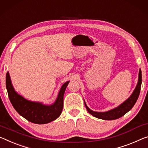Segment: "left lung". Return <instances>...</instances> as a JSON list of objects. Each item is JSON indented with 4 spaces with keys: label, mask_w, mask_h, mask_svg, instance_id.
<instances>
[{
    "label": "left lung",
    "mask_w": 148,
    "mask_h": 148,
    "mask_svg": "<svg viewBox=\"0 0 148 148\" xmlns=\"http://www.w3.org/2000/svg\"><path fill=\"white\" fill-rule=\"evenodd\" d=\"M142 71L141 69L139 70V74H138V79L137 85L136 86L134 90L131 95L123 103H121L118 107H116L114 109L109 110L108 111L105 112H97L93 111L91 110L89 108L86 103L85 101H84V104L86 107L87 110L90 113L91 115L96 117V118L103 119V120H107V121H111V120H115L120 117L123 116L125 114L128 112L129 111H130L131 109L134 107L135 105L136 102L138 99V97L140 95V88H141V84H142Z\"/></svg>",
    "instance_id": "left-lung-1"
}]
</instances>
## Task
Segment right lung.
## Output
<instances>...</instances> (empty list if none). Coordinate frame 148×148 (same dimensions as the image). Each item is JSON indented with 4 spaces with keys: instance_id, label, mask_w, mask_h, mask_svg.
<instances>
[{
    "instance_id": "right-lung-1",
    "label": "right lung",
    "mask_w": 148,
    "mask_h": 148,
    "mask_svg": "<svg viewBox=\"0 0 148 148\" xmlns=\"http://www.w3.org/2000/svg\"><path fill=\"white\" fill-rule=\"evenodd\" d=\"M70 81H67L60 88L55 101L51 105L27 100L16 92L12 84L9 72L6 76V86L9 99L15 110L23 118L35 124L43 125L57 119L61 114L63 98L66 88Z\"/></svg>"
}]
</instances>
